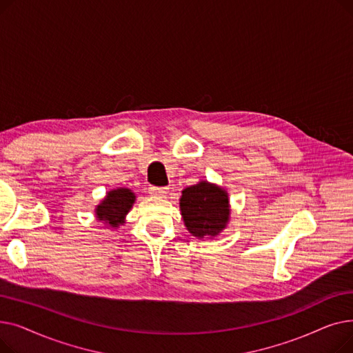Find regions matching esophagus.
I'll list each match as a JSON object with an SVG mask.
<instances>
[{
    "label": "esophagus",
    "mask_w": 353,
    "mask_h": 353,
    "mask_svg": "<svg viewBox=\"0 0 353 353\" xmlns=\"http://www.w3.org/2000/svg\"><path fill=\"white\" fill-rule=\"evenodd\" d=\"M167 190H169V188H150V194L164 197L167 194Z\"/></svg>",
    "instance_id": "1"
}]
</instances>
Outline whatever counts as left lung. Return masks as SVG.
<instances>
[{
  "label": "left lung",
  "instance_id": "obj_1",
  "mask_svg": "<svg viewBox=\"0 0 353 353\" xmlns=\"http://www.w3.org/2000/svg\"><path fill=\"white\" fill-rule=\"evenodd\" d=\"M180 210L184 225L194 237L210 239L228 225L229 196L216 184L199 181L181 192Z\"/></svg>",
  "mask_w": 353,
  "mask_h": 353
}]
</instances>
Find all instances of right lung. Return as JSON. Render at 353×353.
I'll use <instances>...</instances> for the list:
<instances>
[{
	"instance_id": "add662e5",
	"label": "right lung",
	"mask_w": 353,
	"mask_h": 353,
	"mask_svg": "<svg viewBox=\"0 0 353 353\" xmlns=\"http://www.w3.org/2000/svg\"><path fill=\"white\" fill-rule=\"evenodd\" d=\"M134 201L136 196L130 189L119 188L110 190L96 208L97 220L104 221L110 228L116 229L124 223L125 214L133 208Z\"/></svg>"
}]
</instances>
